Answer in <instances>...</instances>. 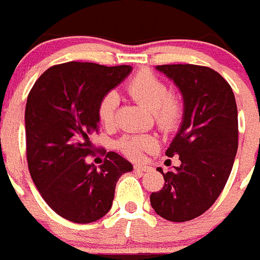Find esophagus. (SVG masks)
Listing matches in <instances>:
<instances>
[{
  "label": "esophagus",
  "mask_w": 260,
  "mask_h": 260,
  "mask_svg": "<svg viewBox=\"0 0 260 260\" xmlns=\"http://www.w3.org/2000/svg\"><path fill=\"white\" fill-rule=\"evenodd\" d=\"M135 171H137V172H149V171H151V167L144 166V164H136Z\"/></svg>",
  "instance_id": "esophagus-1"
}]
</instances>
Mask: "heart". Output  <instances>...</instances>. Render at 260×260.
<instances>
[{
	"label": "heart",
	"mask_w": 260,
	"mask_h": 260,
	"mask_svg": "<svg viewBox=\"0 0 260 260\" xmlns=\"http://www.w3.org/2000/svg\"><path fill=\"white\" fill-rule=\"evenodd\" d=\"M128 92L133 99L154 113L156 123L163 129H171L179 118V105L169 96V89L163 81L150 72L137 74L128 84ZM119 96L115 91L104 94L97 106V114L101 123L111 125L115 120ZM155 140L150 136H125L118 142V147L132 159L141 156L142 151L152 149Z\"/></svg>",
	"instance_id": "heart-1"
}]
</instances>
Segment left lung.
I'll use <instances>...</instances> for the list:
<instances>
[{
    "mask_svg": "<svg viewBox=\"0 0 260 260\" xmlns=\"http://www.w3.org/2000/svg\"><path fill=\"white\" fill-rule=\"evenodd\" d=\"M183 97V115L167 150L181 166L163 173V188L150 196L155 213L186 222L212 207L224 188L239 146L237 106L231 86L219 73L191 64L157 65Z\"/></svg>",
    "mask_w": 260,
    "mask_h": 260,
    "instance_id": "left-lung-1",
    "label": "left lung"
}]
</instances>
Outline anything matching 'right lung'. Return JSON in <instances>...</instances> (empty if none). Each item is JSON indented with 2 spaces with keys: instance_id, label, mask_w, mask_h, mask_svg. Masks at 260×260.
I'll return each mask as SVG.
<instances>
[{
  "instance_id": "1",
  "label": "right lung",
  "mask_w": 260,
  "mask_h": 260,
  "mask_svg": "<svg viewBox=\"0 0 260 260\" xmlns=\"http://www.w3.org/2000/svg\"><path fill=\"white\" fill-rule=\"evenodd\" d=\"M131 72V65L65 62L46 70L29 92L28 168L43 200L65 219L91 223L103 218L113 205L118 179L132 172V164L114 151L99 169L86 161L92 152L89 136L100 123L99 103Z\"/></svg>"
}]
</instances>
